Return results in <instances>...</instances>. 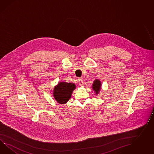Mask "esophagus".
Wrapping results in <instances>:
<instances>
[{
	"instance_id": "34e87169",
	"label": "esophagus",
	"mask_w": 154,
	"mask_h": 154,
	"mask_svg": "<svg viewBox=\"0 0 154 154\" xmlns=\"http://www.w3.org/2000/svg\"><path fill=\"white\" fill-rule=\"evenodd\" d=\"M79 85H80V86H83V81L82 79H79Z\"/></svg>"
}]
</instances>
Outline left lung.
<instances>
[{
	"label": "left lung",
	"instance_id": "obj_1",
	"mask_svg": "<svg viewBox=\"0 0 154 154\" xmlns=\"http://www.w3.org/2000/svg\"><path fill=\"white\" fill-rule=\"evenodd\" d=\"M101 86L102 84L101 81H100V79H94V83L92 85V88L93 90L94 91V93L96 94H99L100 91L101 90Z\"/></svg>",
	"mask_w": 154,
	"mask_h": 154
}]
</instances>
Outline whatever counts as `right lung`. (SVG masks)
<instances>
[{"instance_id": "right-lung-1", "label": "right lung", "mask_w": 154, "mask_h": 154, "mask_svg": "<svg viewBox=\"0 0 154 154\" xmlns=\"http://www.w3.org/2000/svg\"><path fill=\"white\" fill-rule=\"evenodd\" d=\"M75 87V85L73 83L60 82L54 87L53 96L58 103L66 104L71 97L72 94Z\"/></svg>"}]
</instances>
